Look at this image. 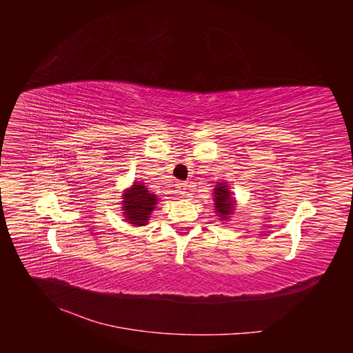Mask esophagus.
<instances>
[{"mask_svg":"<svg viewBox=\"0 0 353 353\" xmlns=\"http://www.w3.org/2000/svg\"><path fill=\"white\" fill-rule=\"evenodd\" d=\"M175 185H176V190L181 196H187V190H188L187 183H176Z\"/></svg>","mask_w":353,"mask_h":353,"instance_id":"obj_1","label":"esophagus"}]
</instances>
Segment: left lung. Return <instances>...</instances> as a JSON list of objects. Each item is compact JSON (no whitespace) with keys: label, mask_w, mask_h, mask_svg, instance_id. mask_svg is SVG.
Here are the masks:
<instances>
[{"label":"left lung","mask_w":353,"mask_h":353,"mask_svg":"<svg viewBox=\"0 0 353 353\" xmlns=\"http://www.w3.org/2000/svg\"><path fill=\"white\" fill-rule=\"evenodd\" d=\"M213 205H215V216L221 221H228L237 206V200L234 197V193L228 188L227 181L216 183L213 188Z\"/></svg>","instance_id":"8db88e82"}]
</instances>
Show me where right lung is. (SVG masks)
Returning a JSON list of instances; mask_svg holds the SVG:
<instances>
[{
    "instance_id": "obj_1",
    "label": "right lung",
    "mask_w": 353,
    "mask_h": 353,
    "mask_svg": "<svg viewBox=\"0 0 353 353\" xmlns=\"http://www.w3.org/2000/svg\"><path fill=\"white\" fill-rule=\"evenodd\" d=\"M159 203V197L143 184L141 181H134L130 188L123 190L122 194V215L126 222L134 227H144L150 221L153 210Z\"/></svg>"
}]
</instances>
